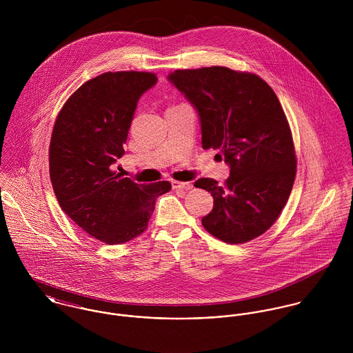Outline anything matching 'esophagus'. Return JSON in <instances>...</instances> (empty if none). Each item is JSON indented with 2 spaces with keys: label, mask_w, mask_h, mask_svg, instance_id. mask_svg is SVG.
I'll return each instance as SVG.
<instances>
[{
  "label": "esophagus",
  "mask_w": 353,
  "mask_h": 353,
  "mask_svg": "<svg viewBox=\"0 0 353 353\" xmlns=\"http://www.w3.org/2000/svg\"><path fill=\"white\" fill-rule=\"evenodd\" d=\"M172 188L176 190H192L193 185L192 182H179V181H172Z\"/></svg>",
  "instance_id": "1"
}]
</instances>
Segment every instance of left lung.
Here are the masks:
<instances>
[{"mask_svg":"<svg viewBox=\"0 0 353 353\" xmlns=\"http://www.w3.org/2000/svg\"><path fill=\"white\" fill-rule=\"evenodd\" d=\"M168 81L197 110L202 148L230 165L224 186L210 178L194 186L209 192L213 209L203 228L239 245L268 231L290 199L296 156L284 110L258 76L224 66L175 70Z\"/></svg>","mask_w":353,"mask_h":353,"instance_id":"1","label":"left lung"}]
</instances>
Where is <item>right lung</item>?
<instances>
[{"label":"right lung","instance_id":"add662e5","mask_svg":"<svg viewBox=\"0 0 353 353\" xmlns=\"http://www.w3.org/2000/svg\"><path fill=\"white\" fill-rule=\"evenodd\" d=\"M154 73L107 72L84 83L63 104L51 134L50 178L62 210L107 245L141 235L167 181L141 185L112 171L125 153L137 103Z\"/></svg>","mask_w":353,"mask_h":353}]
</instances>
